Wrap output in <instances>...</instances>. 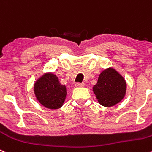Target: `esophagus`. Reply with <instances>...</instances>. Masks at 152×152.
Listing matches in <instances>:
<instances>
[{"instance_id":"esophagus-1","label":"esophagus","mask_w":152,"mask_h":152,"mask_svg":"<svg viewBox=\"0 0 152 152\" xmlns=\"http://www.w3.org/2000/svg\"><path fill=\"white\" fill-rule=\"evenodd\" d=\"M75 86H76V87H83V86H85V84L84 83H76V85H75Z\"/></svg>"}]
</instances>
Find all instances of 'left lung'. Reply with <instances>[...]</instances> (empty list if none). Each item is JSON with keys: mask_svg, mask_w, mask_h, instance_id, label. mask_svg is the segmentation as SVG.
<instances>
[{"mask_svg": "<svg viewBox=\"0 0 152 152\" xmlns=\"http://www.w3.org/2000/svg\"><path fill=\"white\" fill-rule=\"evenodd\" d=\"M126 87L124 78L113 68H108L100 73L93 91L100 104L113 106L124 98Z\"/></svg>", "mask_w": 152, "mask_h": 152, "instance_id": "1", "label": "left lung"}]
</instances>
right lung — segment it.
Instances as JSON below:
<instances>
[{
	"label": "right lung",
	"mask_w": 152,
	"mask_h": 152,
	"mask_svg": "<svg viewBox=\"0 0 152 152\" xmlns=\"http://www.w3.org/2000/svg\"><path fill=\"white\" fill-rule=\"evenodd\" d=\"M34 93L38 101L45 107L56 110L61 107L66 95V87L61 85L53 73H46L34 84Z\"/></svg>",
	"instance_id": "1"
}]
</instances>
